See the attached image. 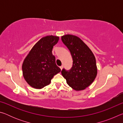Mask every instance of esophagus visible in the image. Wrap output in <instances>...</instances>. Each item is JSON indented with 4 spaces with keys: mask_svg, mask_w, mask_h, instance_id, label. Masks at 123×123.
<instances>
[{
    "mask_svg": "<svg viewBox=\"0 0 123 123\" xmlns=\"http://www.w3.org/2000/svg\"><path fill=\"white\" fill-rule=\"evenodd\" d=\"M60 69H61L62 70V69H63V66L62 65L61 66H60Z\"/></svg>",
    "mask_w": 123,
    "mask_h": 123,
    "instance_id": "1",
    "label": "esophagus"
}]
</instances>
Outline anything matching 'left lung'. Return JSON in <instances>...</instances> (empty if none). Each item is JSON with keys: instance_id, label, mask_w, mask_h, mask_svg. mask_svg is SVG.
<instances>
[{"instance_id": "obj_1", "label": "left lung", "mask_w": 123, "mask_h": 123, "mask_svg": "<svg viewBox=\"0 0 123 123\" xmlns=\"http://www.w3.org/2000/svg\"><path fill=\"white\" fill-rule=\"evenodd\" d=\"M62 41L71 53L73 60L69 71L63 69L62 76L70 87L77 91H82L91 85L96 78L98 69L94 54L79 37L67 34L61 37Z\"/></svg>"}]
</instances>
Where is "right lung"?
I'll return each mask as SVG.
<instances>
[{"instance_id":"add662e5","label":"right lung","mask_w":123,"mask_h":123,"mask_svg":"<svg viewBox=\"0 0 123 123\" xmlns=\"http://www.w3.org/2000/svg\"><path fill=\"white\" fill-rule=\"evenodd\" d=\"M59 37L49 35L41 38L29 51L22 64L23 75L31 87L41 89L49 85L55 75L61 72L53 55V47Z\"/></svg>"}]
</instances>
